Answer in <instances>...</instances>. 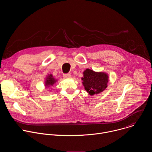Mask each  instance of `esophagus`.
Returning a JSON list of instances; mask_svg holds the SVG:
<instances>
[{"label":"esophagus","mask_w":152,"mask_h":152,"mask_svg":"<svg viewBox=\"0 0 152 152\" xmlns=\"http://www.w3.org/2000/svg\"><path fill=\"white\" fill-rule=\"evenodd\" d=\"M72 75L70 74V73H67V74H64L63 75V77L64 78H70L71 77Z\"/></svg>","instance_id":"34e87169"}]
</instances>
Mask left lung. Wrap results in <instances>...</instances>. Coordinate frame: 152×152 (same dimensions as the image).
<instances>
[{"instance_id":"1","label":"left lung","mask_w":152,"mask_h":152,"mask_svg":"<svg viewBox=\"0 0 152 152\" xmlns=\"http://www.w3.org/2000/svg\"><path fill=\"white\" fill-rule=\"evenodd\" d=\"M83 74L82 83L85 90L90 95L99 94L107 86V74L103 72H96L88 69H86Z\"/></svg>"}]
</instances>
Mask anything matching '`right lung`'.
Instances as JSON below:
<instances>
[{
	"mask_svg": "<svg viewBox=\"0 0 152 152\" xmlns=\"http://www.w3.org/2000/svg\"><path fill=\"white\" fill-rule=\"evenodd\" d=\"M56 79L53 78L52 75H49L45 80V86L46 87H50V86H53V84L56 82Z\"/></svg>",
	"mask_w": 152,
	"mask_h": 152,
	"instance_id": "obj_1",
	"label": "right lung"
}]
</instances>
